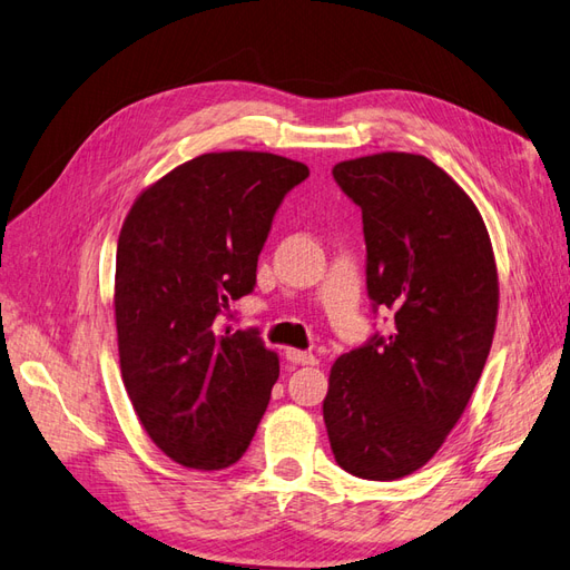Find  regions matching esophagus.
Instances as JSON below:
<instances>
[{"label": "esophagus", "mask_w": 570, "mask_h": 570, "mask_svg": "<svg viewBox=\"0 0 570 570\" xmlns=\"http://www.w3.org/2000/svg\"><path fill=\"white\" fill-rule=\"evenodd\" d=\"M285 355H287V360H289V363H293V365H318L316 355H312V353H307V351L287 348V351H285Z\"/></svg>", "instance_id": "esophagus-1"}]
</instances>
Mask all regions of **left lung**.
Here are the masks:
<instances>
[{
	"label": "left lung",
	"mask_w": 570,
	"mask_h": 570,
	"mask_svg": "<svg viewBox=\"0 0 570 570\" xmlns=\"http://www.w3.org/2000/svg\"><path fill=\"white\" fill-rule=\"evenodd\" d=\"M363 210L367 295L390 336L341 355L324 423L338 466L370 481L413 474L462 419L489 357L498 271L476 205L438 164L382 151L333 166Z\"/></svg>",
	"instance_id": "left-lung-1"
}]
</instances>
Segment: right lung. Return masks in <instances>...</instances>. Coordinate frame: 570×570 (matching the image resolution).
Returning a JSON list of instances; mask_svg holds the SVG:
<instances>
[{
	"mask_svg": "<svg viewBox=\"0 0 570 570\" xmlns=\"http://www.w3.org/2000/svg\"><path fill=\"white\" fill-rule=\"evenodd\" d=\"M309 176L268 151H210L140 193L116 254L122 384L151 442L217 471L242 460L281 374L258 331L219 316L256 285L273 215Z\"/></svg>",
	"mask_w": 570,
	"mask_h": 570,
	"instance_id": "add662e5",
	"label": "right lung"
}]
</instances>
